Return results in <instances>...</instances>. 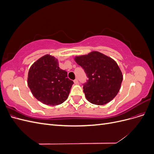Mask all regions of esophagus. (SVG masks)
<instances>
[{
  "label": "esophagus",
  "instance_id": "34e87169",
  "mask_svg": "<svg viewBox=\"0 0 154 154\" xmlns=\"http://www.w3.org/2000/svg\"><path fill=\"white\" fill-rule=\"evenodd\" d=\"M74 84H78V79H75V80H74Z\"/></svg>",
  "mask_w": 154,
  "mask_h": 154
}]
</instances>
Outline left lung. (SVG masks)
Here are the masks:
<instances>
[{
  "label": "left lung",
  "mask_w": 154,
  "mask_h": 154,
  "mask_svg": "<svg viewBox=\"0 0 154 154\" xmlns=\"http://www.w3.org/2000/svg\"><path fill=\"white\" fill-rule=\"evenodd\" d=\"M75 62L83 69L88 80L83 92L90 103L103 105L112 100L122 85L123 74L114 60L98 51L76 56Z\"/></svg>",
  "instance_id": "1"
}]
</instances>
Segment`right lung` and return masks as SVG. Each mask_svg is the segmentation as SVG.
Instances as JSON below:
<instances>
[{"label": "right lung", "mask_w": 154, "mask_h": 154, "mask_svg": "<svg viewBox=\"0 0 154 154\" xmlns=\"http://www.w3.org/2000/svg\"><path fill=\"white\" fill-rule=\"evenodd\" d=\"M73 83L67 78V72L59 67L58 59L50 54L37 60L28 72L27 85L32 94L45 105L63 103Z\"/></svg>", "instance_id": "obj_1"}]
</instances>
